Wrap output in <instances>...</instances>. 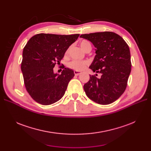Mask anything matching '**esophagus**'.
Listing matches in <instances>:
<instances>
[{
	"label": "esophagus",
	"mask_w": 151,
	"mask_h": 151,
	"mask_svg": "<svg viewBox=\"0 0 151 151\" xmlns=\"http://www.w3.org/2000/svg\"><path fill=\"white\" fill-rule=\"evenodd\" d=\"M81 72H79V71H77V70H75L74 71V74L76 75V76H79V75H80L81 74Z\"/></svg>",
	"instance_id": "1"
}]
</instances>
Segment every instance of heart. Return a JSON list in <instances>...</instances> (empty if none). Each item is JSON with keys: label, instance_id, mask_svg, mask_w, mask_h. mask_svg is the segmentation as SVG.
I'll return each instance as SVG.
<instances>
[{"label": "heart", "instance_id": "heart-1", "mask_svg": "<svg viewBox=\"0 0 151 151\" xmlns=\"http://www.w3.org/2000/svg\"><path fill=\"white\" fill-rule=\"evenodd\" d=\"M80 47L84 51H85L88 48H91V43L89 42H88V41H83V42H81L80 43ZM68 51H69V48L67 50L66 54L68 53ZM87 65H88V62L86 61L73 60L68 63V67L71 68V69L75 70L77 71H81L84 70Z\"/></svg>", "mask_w": 151, "mask_h": 151}]
</instances>
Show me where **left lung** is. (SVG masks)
I'll list each match as a JSON object with an SVG mask.
<instances>
[{
    "label": "left lung",
    "instance_id": "left-lung-1",
    "mask_svg": "<svg viewBox=\"0 0 151 151\" xmlns=\"http://www.w3.org/2000/svg\"><path fill=\"white\" fill-rule=\"evenodd\" d=\"M80 37L94 45L96 55L89 68L101 74L100 78L89 75V81L84 85L86 94L96 103H112L124 93L127 85L132 67L129 47L113 32L84 34Z\"/></svg>",
    "mask_w": 151,
    "mask_h": 151
}]
</instances>
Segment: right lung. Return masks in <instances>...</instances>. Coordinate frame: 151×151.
I'll return each mask as SVG.
<instances>
[{
  "instance_id": "right-lung-1",
  "label": "right lung",
  "mask_w": 151,
  "mask_h": 151,
  "mask_svg": "<svg viewBox=\"0 0 151 151\" xmlns=\"http://www.w3.org/2000/svg\"><path fill=\"white\" fill-rule=\"evenodd\" d=\"M79 34L60 35L40 33L31 37L22 52L21 71L26 89L35 101L50 105L64 95L74 70L65 68L59 75L53 67Z\"/></svg>"
}]
</instances>
